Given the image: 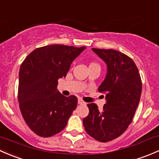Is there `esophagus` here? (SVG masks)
Wrapping results in <instances>:
<instances>
[{"mask_svg":"<svg viewBox=\"0 0 159 159\" xmlns=\"http://www.w3.org/2000/svg\"><path fill=\"white\" fill-rule=\"evenodd\" d=\"M78 103L79 104V105H86V102H84V101L81 100V99H78Z\"/></svg>","mask_w":159,"mask_h":159,"instance_id":"esophagus-1","label":"esophagus"}]
</instances>
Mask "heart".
<instances>
[{
    "instance_id": "heart-1",
    "label": "heart",
    "mask_w": 159,
    "mask_h": 159,
    "mask_svg": "<svg viewBox=\"0 0 159 159\" xmlns=\"http://www.w3.org/2000/svg\"><path fill=\"white\" fill-rule=\"evenodd\" d=\"M91 65H97V64H95V63H92V64H91Z\"/></svg>"
}]
</instances>
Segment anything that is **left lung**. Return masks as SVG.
Masks as SVG:
<instances>
[{"mask_svg": "<svg viewBox=\"0 0 159 159\" xmlns=\"http://www.w3.org/2000/svg\"><path fill=\"white\" fill-rule=\"evenodd\" d=\"M108 67L105 79L98 88L105 94L106 104L99 110L88 104L89 114L83 119L86 132L95 140L107 142L123 134L132 122L142 94L140 74L134 61L113 49L92 48Z\"/></svg>", "mask_w": 159, "mask_h": 159, "instance_id": "obj_1", "label": "left lung"}]
</instances>
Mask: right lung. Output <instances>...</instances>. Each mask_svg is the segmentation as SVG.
Here are the masks:
<instances>
[{"instance_id": "1", "label": "right lung", "mask_w": 159, "mask_h": 159, "mask_svg": "<svg viewBox=\"0 0 159 159\" xmlns=\"http://www.w3.org/2000/svg\"><path fill=\"white\" fill-rule=\"evenodd\" d=\"M85 47L51 44L34 49L22 62L19 71L20 112L31 131L51 137L65 128L78 105L76 96L65 97L57 89L70 64Z\"/></svg>"}]
</instances>
